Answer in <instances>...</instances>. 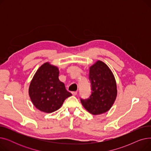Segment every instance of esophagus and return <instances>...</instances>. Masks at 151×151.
I'll return each instance as SVG.
<instances>
[{"instance_id": "obj_1", "label": "esophagus", "mask_w": 151, "mask_h": 151, "mask_svg": "<svg viewBox=\"0 0 151 151\" xmlns=\"http://www.w3.org/2000/svg\"><path fill=\"white\" fill-rule=\"evenodd\" d=\"M77 93H78V92L77 91H73V92H71V93H72L73 96H76L77 95Z\"/></svg>"}]
</instances>
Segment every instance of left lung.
<instances>
[{
  "mask_svg": "<svg viewBox=\"0 0 151 151\" xmlns=\"http://www.w3.org/2000/svg\"><path fill=\"white\" fill-rule=\"evenodd\" d=\"M91 94L80 99L83 106L93 115L104 113L111 108L117 96V86L112 71L104 62L97 61L89 68Z\"/></svg>",
  "mask_w": 151,
  "mask_h": 151,
  "instance_id": "1",
  "label": "left lung"
}]
</instances>
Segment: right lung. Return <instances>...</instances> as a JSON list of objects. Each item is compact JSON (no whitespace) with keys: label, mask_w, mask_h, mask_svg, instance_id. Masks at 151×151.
Listing matches in <instances>:
<instances>
[{"label":"right lung","mask_w":151,"mask_h":151,"mask_svg":"<svg viewBox=\"0 0 151 151\" xmlns=\"http://www.w3.org/2000/svg\"><path fill=\"white\" fill-rule=\"evenodd\" d=\"M58 67L46 62L38 68L32 80L29 93L34 106L41 111L50 113L58 110L71 96L59 80Z\"/></svg>","instance_id":"right-lung-1"}]
</instances>
